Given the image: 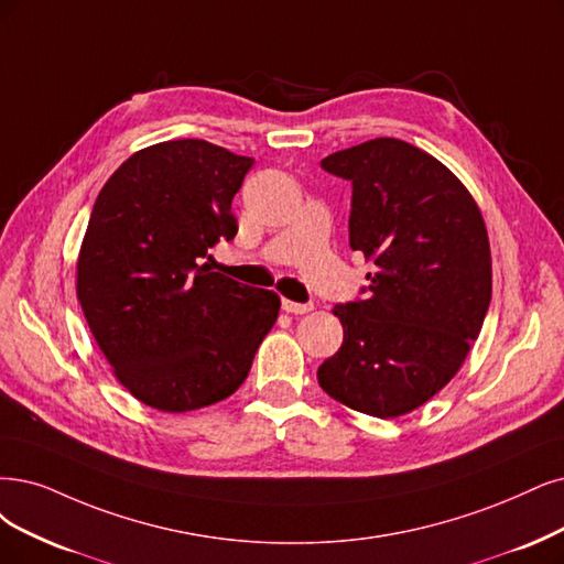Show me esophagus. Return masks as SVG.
Wrapping results in <instances>:
<instances>
[{
  "mask_svg": "<svg viewBox=\"0 0 564 564\" xmlns=\"http://www.w3.org/2000/svg\"><path fill=\"white\" fill-rule=\"evenodd\" d=\"M283 311H288V314L302 316V314H308V311H314V304H300V302L283 300Z\"/></svg>",
  "mask_w": 564,
  "mask_h": 564,
  "instance_id": "34e87169",
  "label": "esophagus"
}]
</instances>
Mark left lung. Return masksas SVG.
<instances>
[{
    "label": "left lung",
    "instance_id": "obj_1",
    "mask_svg": "<svg viewBox=\"0 0 564 564\" xmlns=\"http://www.w3.org/2000/svg\"><path fill=\"white\" fill-rule=\"evenodd\" d=\"M321 164L352 183L350 248L373 271L365 300L332 308L344 344L318 383L352 411L398 419L460 371L484 327L488 229L465 183L402 139H371Z\"/></svg>",
    "mask_w": 564,
    "mask_h": 564
}]
</instances>
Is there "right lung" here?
I'll return each instance as SVG.
<instances>
[{
  "instance_id": "1",
  "label": "right lung",
  "mask_w": 564,
  "mask_h": 564,
  "mask_svg": "<svg viewBox=\"0 0 564 564\" xmlns=\"http://www.w3.org/2000/svg\"><path fill=\"white\" fill-rule=\"evenodd\" d=\"M253 160L202 139L153 143L104 183L76 260V297L132 398L185 413L229 398L281 297L212 271L235 239L232 197Z\"/></svg>"
}]
</instances>
